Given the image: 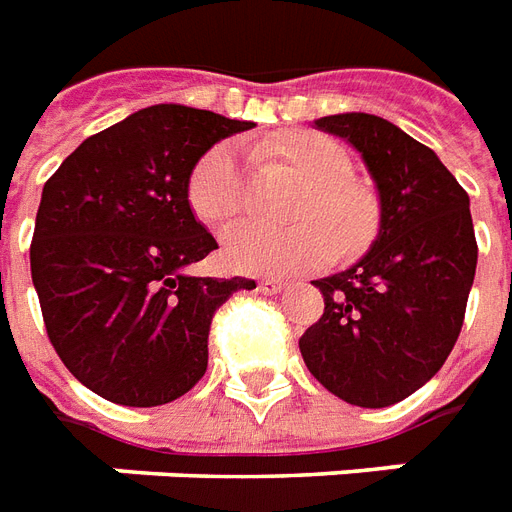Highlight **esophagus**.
Masks as SVG:
<instances>
[{"instance_id":"esophagus-1","label":"esophagus","mask_w":512,"mask_h":512,"mask_svg":"<svg viewBox=\"0 0 512 512\" xmlns=\"http://www.w3.org/2000/svg\"><path fill=\"white\" fill-rule=\"evenodd\" d=\"M284 287H287V282H284V279H276V276H271V279H263V282L257 284V290L265 292V295H276V292H282Z\"/></svg>"}]
</instances>
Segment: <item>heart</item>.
<instances>
[{
    "label": "heart",
    "mask_w": 512,
    "mask_h": 512,
    "mask_svg": "<svg viewBox=\"0 0 512 512\" xmlns=\"http://www.w3.org/2000/svg\"><path fill=\"white\" fill-rule=\"evenodd\" d=\"M308 182L290 228L247 222L228 233L225 257L244 273L314 271L333 257L357 255L376 233V212L368 193L346 179L349 158L338 142L322 134H292L271 144ZM187 204L209 228L228 225L244 206V171L233 144H217L201 155L187 177Z\"/></svg>",
    "instance_id": "heart-1"
}]
</instances>
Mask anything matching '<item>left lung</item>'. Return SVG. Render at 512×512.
<instances>
[{
	"label": "left lung",
	"mask_w": 512,
	"mask_h": 512,
	"mask_svg": "<svg viewBox=\"0 0 512 512\" xmlns=\"http://www.w3.org/2000/svg\"><path fill=\"white\" fill-rule=\"evenodd\" d=\"M362 155L378 193V236L325 295L300 354L327 392L386 408L435 376L454 349L478 265L470 195L435 152L368 112L314 120Z\"/></svg>",
	"instance_id": "left-lung-1"
}]
</instances>
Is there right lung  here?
Listing matches in <instances>:
<instances>
[{
    "mask_svg": "<svg viewBox=\"0 0 512 512\" xmlns=\"http://www.w3.org/2000/svg\"><path fill=\"white\" fill-rule=\"evenodd\" d=\"M255 123L155 104L88 136L42 187L31 282L58 357L117 405L190 392L209 362L214 311L252 279L193 276L217 241L187 204L201 155Z\"/></svg>",
    "mask_w": 512,
    "mask_h": 512,
    "instance_id": "1",
    "label": "right lung"
}]
</instances>
